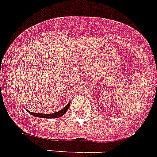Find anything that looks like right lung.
<instances>
[{"label": "right lung", "instance_id": "1", "mask_svg": "<svg viewBox=\"0 0 157 157\" xmlns=\"http://www.w3.org/2000/svg\"><path fill=\"white\" fill-rule=\"evenodd\" d=\"M69 105H70V103H68V105L64 108V109L60 110L59 112L51 113V114H45V113H33V112L28 111V110L27 111L29 112L31 115H33V117H40V118H58V117H62L63 115H64V114L67 113L68 109L69 108Z\"/></svg>", "mask_w": 157, "mask_h": 157}]
</instances>
